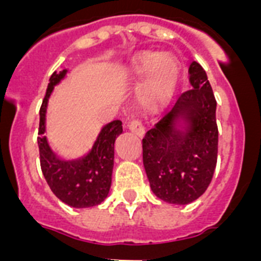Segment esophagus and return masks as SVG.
<instances>
[{"instance_id": "obj_1", "label": "esophagus", "mask_w": 261, "mask_h": 261, "mask_svg": "<svg viewBox=\"0 0 261 261\" xmlns=\"http://www.w3.org/2000/svg\"><path fill=\"white\" fill-rule=\"evenodd\" d=\"M128 128L130 132L135 133V135L138 136V137H144L145 136V128L140 120H133V121H130Z\"/></svg>"}]
</instances>
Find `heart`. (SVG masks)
Returning <instances> with one entry per match:
<instances>
[{
	"label": "heart",
	"instance_id": "obj_1",
	"mask_svg": "<svg viewBox=\"0 0 261 261\" xmlns=\"http://www.w3.org/2000/svg\"><path fill=\"white\" fill-rule=\"evenodd\" d=\"M180 66L175 57L156 52L140 53L132 60L125 75L132 82L147 78L141 91V100L154 111L167 105L179 80Z\"/></svg>",
	"mask_w": 261,
	"mask_h": 261
}]
</instances>
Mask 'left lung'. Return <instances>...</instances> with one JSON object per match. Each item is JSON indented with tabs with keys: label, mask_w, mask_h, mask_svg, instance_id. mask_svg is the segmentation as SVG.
<instances>
[{
	"label": "left lung",
	"mask_w": 261,
	"mask_h": 261,
	"mask_svg": "<svg viewBox=\"0 0 261 261\" xmlns=\"http://www.w3.org/2000/svg\"><path fill=\"white\" fill-rule=\"evenodd\" d=\"M191 90L142 140V158L150 188L158 199L187 205L206 191L218 150L217 102L199 62L188 68Z\"/></svg>",
	"instance_id": "left-lung-1"
}]
</instances>
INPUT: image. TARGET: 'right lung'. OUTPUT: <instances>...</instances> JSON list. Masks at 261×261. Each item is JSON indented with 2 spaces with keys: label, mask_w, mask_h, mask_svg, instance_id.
I'll return each instance as SVG.
<instances>
[{
  "label": "right lung",
  "mask_w": 261,
  "mask_h": 261,
  "mask_svg": "<svg viewBox=\"0 0 261 261\" xmlns=\"http://www.w3.org/2000/svg\"><path fill=\"white\" fill-rule=\"evenodd\" d=\"M69 69L55 71L49 78L40 108L38 145L41 171L52 192L71 208L84 209L99 205L107 199L112 183L115 141L121 133L120 120H112L100 128L93 146L81 156L66 158L55 153L47 132V108L53 90L65 80Z\"/></svg>",
  "instance_id": "obj_1"
}]
</instances>
